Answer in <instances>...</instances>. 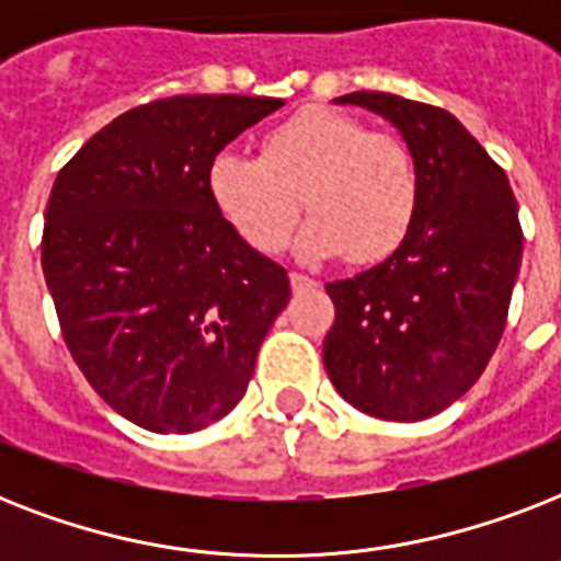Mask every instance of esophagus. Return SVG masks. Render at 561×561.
<instances>
[{
	"label": "esophagus",
	"mask_w": 561,
	"mask_h": 561,
	"mask_svg": "<svg viewBox=\"0 0 561 561\" xmlns=\"http://www.w3.org/2000/svg\"><path fill=\"white\" fill-rule=\"evenodd\" d=\"M290 288H294V290H311V288H317V282L308 279V276H302V273H290Z\"/></svg>",
	"instance_id": "obj_1"
}]
</instances>
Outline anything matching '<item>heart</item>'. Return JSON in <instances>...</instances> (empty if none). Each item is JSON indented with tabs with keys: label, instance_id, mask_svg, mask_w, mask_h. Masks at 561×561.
Segmentation results:
<instances>
[{
	"label": "heart",
	"instance_id": "b5f03b06",
	"mask_svg": "<svg viewBox=\"0 0 561 561\" xmlns=\"http://www.w3.org/2000/svg\"><path fill=\"white\" fill-rule=\"evenodd\" d=\"M215 209L247 244L276 253L297 227L302 197L314 211L297 238L302 259L369 264L413 227L419 178L408 145L329 107H306L264 136L262 157L218 153L209 165Z\"/></svg>",
	"mask_w": 561,
	"mask_h": 561
}]
</instances>
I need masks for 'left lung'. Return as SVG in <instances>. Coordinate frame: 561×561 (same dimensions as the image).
I'll list each match as a JSON object with an SVG mask.
<instances>
[{"label":"left lung","mask_w":561,"mask_h":561,"mask_svg":"<svg viewBox=\"0 0 561 561\" xmlns=\"http://www.w3.org/2000/svg\"><path fill=\"white\" fill-rule=\"evenodd\" d=\"M387 118L419 178L413 227L392 255L329 282L323 364L360 413L419 422L460 399L501 343L522 267L510 180L448 113L390 92L334 99Z\"/></svg>","instance_id":"1"}]
</instances>
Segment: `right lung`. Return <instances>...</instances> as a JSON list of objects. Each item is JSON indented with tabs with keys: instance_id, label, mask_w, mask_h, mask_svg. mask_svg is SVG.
<instances>
[{
	"instance_id": "1",
	"label": "right lung",
	"mask_w": 561,
	"mask_h": 561,
	"mask_svg": "<svg viewBox=\"0 0 561 561\" xmlns=\"http://www.w3.org/2000/svg\"><path fill=\"white\" fill-rule=\"evenodd\" d=\"M259 95H174L101 127L57 174L43 276L92 390L153 434H194L244 399L290 299L285 267L209 197V165L279 110Z\"/></svg>"
}]
</instances>
